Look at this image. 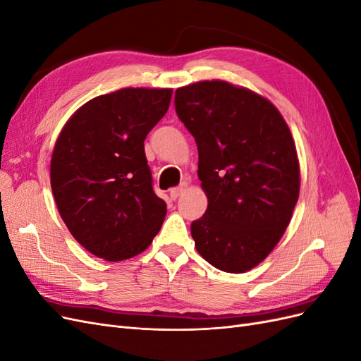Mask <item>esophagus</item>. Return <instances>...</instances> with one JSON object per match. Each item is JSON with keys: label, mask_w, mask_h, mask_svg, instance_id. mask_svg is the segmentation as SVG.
<instances>
[{"label": "esophagus", "mask_w": 361, "mask_h": 361, "mask_svg": "<svg viewBox=\"0 0 361 361\" xmlns=\"http://www.w3.org/2000/svg\"><path fill=\"white\" fill-rule=\"evenodd\" d=\"M185 190H187V185H180L179 188H173L171 191H170V197H171V200H176L179 195H182L183 192H185Z\"/></svg>", "instance_id": "obj_1"}]
</instances>
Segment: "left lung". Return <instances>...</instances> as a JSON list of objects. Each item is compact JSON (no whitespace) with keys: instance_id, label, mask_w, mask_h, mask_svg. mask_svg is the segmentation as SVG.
Listing matches in <instances>:
<instances>
[{"instance_id":"1","label":"left lung","mask_w":361,"mask_h":361,"mask_svg":"<svg viewBox=\"0 0 361 361\" xmlns=\"http://www.w3.org/2000/svg\"><path fill=\"white\" fill-rule=\"evenodd\" d=\"M174 105L197 143L207 197L191 224L195 248L216 269H253L279 244L300 195L286 120L267 97L221 80L179 87Z\"/></svg>"}]
</instances>
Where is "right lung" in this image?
Returning a JSON list of instances; mask_svg holds the SVG:
<instances>
[{
  "label": "right lung",
  "mask_w": 361,
  "mask_h": 361,
  "mask_svg": "<svg viewBox=\"0 0 361 361\" xmlns=\"http://www.w3.org/2000/svg\"><path fill=\"white\" fill-rule=\"evenodd\" d=\"M171 89L126 87L96 96L63 126L51 158V188L72 236L108 262L152 244L167 214L145 154L167 113Z\"/></svg>",
  "instance_id": "add662e5"
}]
</instances>
